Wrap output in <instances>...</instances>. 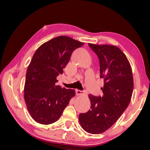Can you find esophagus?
Masks as SVG:
<instances>
[{
    "label": "esophagus",
    "instance_id": "34e87169",
    "mask_svg": "<svg viewBox=\"0 0 150 150\" xmlns=\"http://www.w3.org/2000/svg\"><path fill=\"white\" fill-rule=\"evenodd\" d=\"M76 93L77 96H83V95H84V94H85V91H81V90L76 89Z\"/></svg>",
    "mask_w": 150,
    "mask_h": 150
}]
</instances>
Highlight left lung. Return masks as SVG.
<instances>
[{
  "instance_id": "1",
  "label": "left lung",
  "mask_w": 150,
  "mask_h": 150,
  "mask_svg": "<svg viewBox=\"0 0 150 150\" xmlns=\"http://www.w3.org/2000/svg\"><path fill=\"white\" fill-rule=\"evenodd\" d=\"M100 61V78L104 84L103 96L89 95L91 108L79 115L80 124L91 134H100L110 128L128 107L134 81L132 68L126 54L113 45L88 44Z\"/></svg>"
}]
</instances>
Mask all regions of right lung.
Here are the masks:
<instances>
[{
    "instance_id": "obj_1",
    "label": "right lung",
    "mask_w": 150,
    "mask_h": 150,
    "mask_svg": "<svg viewBox=\"0 0 150 150\" xmlns=\"http://www.w3.org/2000/svg\"><path fill=\"white\" fill-rule=\"evenodd\" d=\"M83 42L59 36L45 42L34 53L26 74L24 98L32 118L39 124L57 122L75 96L74 89L56 85L72 52Z\"/></svg>"
}]
</instances>
